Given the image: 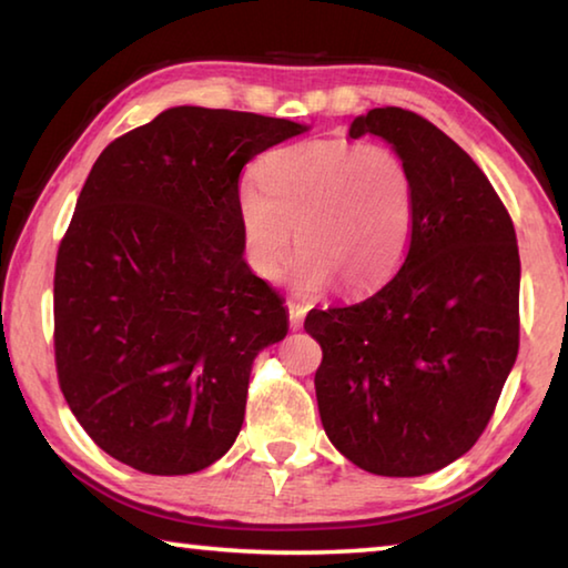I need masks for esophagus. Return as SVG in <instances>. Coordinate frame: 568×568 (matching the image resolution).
<instances>
[{
    "label": "esophagus",
    "mask_w": 568,
    "mask_h": 568,
    "mask_svg": "<svg viewBox=\"0 0 568 568\" xmlns=\"http://www.w3.org/2000/svg\"><path fill=\"white\" fill-rule=\"evenodd\" d=\"M285 305H287V315H291V328L293 331H301L307 307L301 305V303H293V301H287Z\"/></svg>",
    "instance_id": "esophagus-1"
}]
</instances>
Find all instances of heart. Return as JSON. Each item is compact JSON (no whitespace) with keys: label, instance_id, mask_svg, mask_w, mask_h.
<instances>
[{"label":"heart","instance_id":"heart-1","mask_svg":"<svg viewBox=\"0 0 568 568\" xmlns=\"http://www.w3.org/2000/svg\"><path fill=\"white\" fill-rule=\"evenodd\" d=\"M237 220L257 275L281 273L295 230L301 291H323L333 281L343 293H365L406 261L416 185L388 148L307 140L261 162L257 185L245 182L237 192Z\"/></svg>","mask_w":568,"mask_h":568}]
</instances>
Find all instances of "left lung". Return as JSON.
Here are the masks:
<instances>
[{
    "label": "left lung",
    "mask_w": 568,
    "mask_h": 568,
    "mask_svg": "<svg viewBox=\"0 0 568 568\" xmlns=\"http://www.w3.org/2000/svg\"><path fill=\"white\" fill-rule=\"evenodd\" d=\"M378 134L416 185L406 261L363 301L313 307L315 396L325 434L376 476H423L470 450L491 420L518 353L516 230L480 168L446 132L376 108L351 138Z\"/></svg>",
    "instance_id": "left-lung-1"
}]
</instances>
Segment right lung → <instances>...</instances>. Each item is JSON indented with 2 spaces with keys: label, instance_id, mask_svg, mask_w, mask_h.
Returning <instances> with one entry per match:
<instances>
[{
  "label": "right lung",
  "instance_id": "right-lung-1",
  "mask_svg": "<svg viewBox=\"0 0 568 568\" xmlns=\"http://www.w3.org/2000/svg\"><path fill=\"white\" fill-rule=\"evenodd\" d=\"M305 124L170 108L92 165L54 267L64 400L104 454L185 476L235 444L283 297L243 261L240 172Z\"/></svg>",
  "mask_w": 568,
  "mask_h": 568
}]
</instances>
